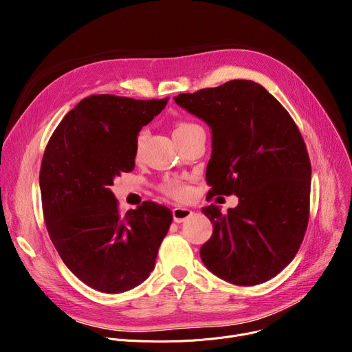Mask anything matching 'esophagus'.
Returning a JSON list of instances; mask_svg holds the SVG:
<instances>
[{"label": "esophagus", "instance_id": "1", "mask_svg": "<svg viewBox=\"0 0 352 352\" xmlns=\"http://www.w3.org/2000/svg\"><path fill=\"white\" fill-rule=\"evenodd\" d=\"M191 215H192V211L190 208H186V207H175L173 210L174 221H175V223H178V224L184 223V221L188 219Z\"/></svg>", "mask_w": 352, "mask_h": 352}]
</instances>
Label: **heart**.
Wrapping results in <instances>:
<instances>
[{
    "instance_id": "b5f03b06",
    "label": "heart",
    "mask_w": 352,
    "mask_h": 352,
    "mask_svg": "<svg viewBox=\"0 0 352 352\" xmlns=\"http://www.w3.org/2000/svg\"><path fill=\"white\" fill-rule=\"evenodd\" d=\"M190 125H194V124H187V122L179 124L175 128V131H179V129H184V128H187ZM141 141H142V135L138 138V145L141 144ZM162 190H164V192L166 195H170L173 198H178V199H182V198H186L188 195V188L186 187V184H182V182H179L177 179L165 181L164 186H162Z\"/></svg>"
}]
</instances>
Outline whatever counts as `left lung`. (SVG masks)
Masks as SVG:
<instances>
[{
  "label": "left lung",
  "instance_id": "8db88e82",
  "mask_svg": "<svg viewBox=\"0 0 352 352\" xmlns=\"http://www.w3.org/2000/svg\"><path fill=\"white\" fill-rule=\"evenodd\" d=\"M174 101L211 128L210 197L236 195L223 214L202 208L214 227L204 265L235 285L263 284L298 252L308 226L311 162L298 126L260 84L234 80Z\"/></svg>",
  "mask_w": 352,
  "mask_h": 352
}]
</instances>
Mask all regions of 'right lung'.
<instances>
[{
  "label": "right lung",
  "mask_w": 352,
  "mask_h": 352,
  "mask_svg": "<svg viewBox=\"0 0 352 352\" xmlns=\"http://www.w3.org/2000/svg\"><path fill=\"white\" fill-rule=\"evenodd\" d=\"M166 101L87 97L45 148L40 188L50 238L68 270L97 291L120 294L144 283L173 223L171 210L151 201L121 215L109 190L134 170L138 133Z\"/></svg>",
  "instance_id": "1"
}]
</instances>
